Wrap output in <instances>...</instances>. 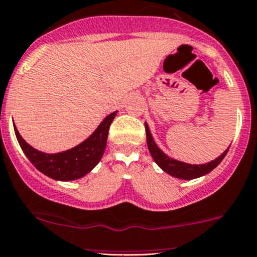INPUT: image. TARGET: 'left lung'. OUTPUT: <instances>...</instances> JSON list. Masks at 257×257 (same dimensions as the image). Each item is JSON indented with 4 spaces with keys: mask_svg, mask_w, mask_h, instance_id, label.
Masks as SVG:
<instances>
[{
    "mask_svg": "<svg viewBox=\"0 0 257 257\" xmlns=\"http://www.w3.org/2000/svg\"><path fill=\"white\" fill-rule=\"evenodd\" d=\"M145 128H146V139H147V147H149V151L151 154L152 159L160 166V169L162 171H165L166 174L171 175V176L176 177V179L181 180H194L197 177H201L204 175H207L209 172H211L216 166H218L221 161L223 160V157L227 154L228 149L223 151V154H221L217 159L212 160L211 162H207L204 165H191L186 164V162L179 161V160L171 159L170 156H167L161 149L156 145L155 140L152 139L151 131H150L149 125L145 122Z\"/></svg>",
    "mask_w": 257,
    "mask_h": 257,
    "instance_id": "obj_1",
    "label": "left lung"
}]
</instances>
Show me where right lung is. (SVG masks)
Here are the masks:
<instances>
[{"label":"right lung","instance_id":"add662e5","mask_svg":"<svg viewBox=\"0 0 257 257\" xmlns=\"http://www.w3.org/2000/svg\"><path fill=\"white\" fill-rule=\"evenodd\" d=\"M116 113L117 111L106 116L85 141L72 149L56 154L39 151L22 139L16 126L14 128L22 151L40 172L57 181H72L87 175L102 159L107 144L108 128Z\"/></svg>","mask_w":257,"mask_h":257}]
</instances>
